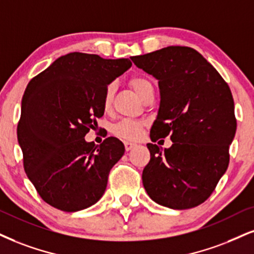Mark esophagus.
Segmentation results:
<instances>
[{
    "label": "esophagus",
    "mask_w": 254,
    "mask_h": 254,
    "mask_svg": "<svg viewBox=\"0 0 254 254\" xmlns=\"http://www.w3.org/2000/svg\"><path fill=\"white\" fill-rule=\"evenodd\" d=\"M135 146L136 143L130 142V141H125V148H126V151H130V149L134 148Z\"/></svg>",
    "instance_id": "34e87169"
}]
</instances>
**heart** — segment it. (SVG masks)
<instances>
[{
	"label": "heart",
	"instance_id": "heart-1",
	"mask_svg": "<svg viewBox=\"0 0 254 254\" xmlns=\"http://www.w3.org/2000/svg\"><path fill=\"white\" fill-rule=\"evenodd\" d=\"M129 84L142 99L145 98L149 90L153 89L151 81L146 79L145 76H141V75H133L129 79ZM113 94H114V84L111 83L106 87L105 93H103V108H109L113 100ZM143 126H145V122L142 120L122 119L112 127V132L122 139L135 140L141 135Z\"/></svg>",
	"mask_w": 254,
	"mask_h": 254
}]
</instances>
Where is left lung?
Wrapping results in <instances>:
<instances>
[{
	"label": "left lung",
	"instance_id": "left-lung-1",
	"mask_svg": "<svg viewBox=\"0 0 254 254\" xmlns=\"http://www.w3.org/2000/svg\"><path fill=\"white\" fill-rule=\"evenodd\" d=\"M132 61L159 80L161 100L152 141L168 135L173 141L164 152L147 143L151 160L142 171L143 187L165 207H195L211 196L230 164L237 129L230 87L190 47L170 46Z\"/></svg>",
	"mask_w": 254,
	"mask_h": 254
}]
</instances>
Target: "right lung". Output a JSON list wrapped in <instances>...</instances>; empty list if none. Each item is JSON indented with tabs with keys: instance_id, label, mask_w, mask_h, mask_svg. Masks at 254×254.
Masks as SVG:
<instances>
[{
	"instance_id": "add662e5",
	"label": "right lung",
	"mask_w": 254,
	"mask_h": 254,
	"mask_svg": "<svg viewBox=\"0 0 254 254\" xmlns=\"http://www.w3.org/2000/svg\"><path fill=\"white\" fill-rule=\"evenodd\" d=\"M130 65L128 59L75 52L59 58L28 83L17 140L27 177L53 207L81 211L105 193L109 172L125 146L113 136L96 146L84 135L105 113L106 87Z\"/></svg>"
}]
</instances>
